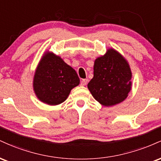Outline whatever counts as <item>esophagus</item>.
Returning a JSON list of instances; mask_svg holds the SVG:
<instances>
[{"label": "esophagus", "instance_id": "esophagus-1", "mask_svg": "<svg viewBox=\"0 0 161 161\" xmlns=\"http://www.w3.org/2000/svg\"><path fill=\"white\" fill-rule=\"evenodd\" d=\"M88 80L87 79H82V82H81V85H82V86H86L87 84H88Z\"/></svg>", "mask_w": 161, "mask_h": 161}]
</instances>
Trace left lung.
Segmentation results:
<instances>
[{
  "label": "left lung",
  "mask_w": 161,
  "mask_h": 161,
  "mask_svg": "<svg viewBox=\"0 0 161 161\" xmlns=\"http://www.w3.org/2000/svg\"><path fill=\"white\" fill-rule=\"evenodd\" d=\"M94 76L88 88L94 98L106 107L114 106L128 97L132 73L126 59L113 47L95 60Z\"/></svg>",
  "instance_id": "8db88e82"
}]
</instances>
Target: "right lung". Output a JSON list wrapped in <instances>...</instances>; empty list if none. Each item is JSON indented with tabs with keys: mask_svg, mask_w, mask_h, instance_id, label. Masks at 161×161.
Wrapping results in <instances>:
<instances>
[{
	"mask_svg": "<svg viewBox=\"0 0 161 161\" xmlns=\"http://www.w3.org/2000/svg\"><path fill=\"white\" fill-rule=\"evenodd\" d=\"M80 82L75 70L60 56L47 51L41 57L33 76L37 98L51 106L65 101L70 92Z\"/></svg>",
	"mask_w": 161,
	"mask_h": 161,
	"instance_id": "obj_1",
	"label": "right lung"
}]
</instances>
